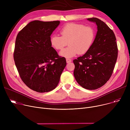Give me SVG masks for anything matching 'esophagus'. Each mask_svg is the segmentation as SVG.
Segmentation results:
<instances>
[{
  "instance_id": "esophagus-1",
  "label": "esophagus",
  "mask_w": 130,
  "mask_h": 130,
  "mask_svg": "<svg viewBox=\"0 0 130 130\" xmlns=\"http://www.w3.org/2000/svg\"><path fill=\"white\" fill-rule=\"evenodd\" d=\"M71 61H72V60L71 59H69V58H67L66 59V62H67V63H71Z\"/></svg>"
}]
</instances>
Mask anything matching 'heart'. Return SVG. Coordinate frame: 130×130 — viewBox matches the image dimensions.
Segmentation results:
<instances>
[{
  "label": "heart",
  "instance_id": "heart-1",
  "mask_svg": "<svg viewBox=\"0 0 130 130\" xmlns=\"http://www.w3.org/2000/svg\"><path fill=\"white\" fill-rule=\"evenodd\" d=\"M60 33L61 36H51V44L55 49L60 50L68 43L69 46L59 52L60 55L65 58L86 53L91 48L95 37V30L92 27L75 23L65 25L60 30Z\"/></svg>",
  "mask_w": 130,
  "mask_h": 130
}]
</instances>
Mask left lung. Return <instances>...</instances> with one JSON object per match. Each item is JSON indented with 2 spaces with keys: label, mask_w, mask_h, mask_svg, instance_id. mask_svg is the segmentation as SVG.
<instances>
[{
  "label": "left lung",
  "mask_w": 130,
  "mask_h": 130,
  "mask_svg": "<svg viewBox=\"0 0 130 130\" xmlns=\"http://www.w3.org/2000/svg\"><path fill=\"white\" fill-rule=\"evenodd\" d=\"M87 19L96 24L98 31L90 50L73 60L74 75L82 87L93 90L103 86L111 77L118 50L114 33L104 22L95 17Z\"/></svg>",
  "instance_id": "obj_1"
}]
</instances>
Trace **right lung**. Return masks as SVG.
Instances as JSON below:
<instances>
[{
  "label": "right lung",
  "mask_w": 130,
  "mask_h": 130,
  "mask_svg": "<svg viewBox=\"0 0 130 130\" xmlns=\"http://www.w3.org/2000/svg\"><path fill=\"white\" fill-rule=\"evenodd\" d=\"M59 21L34 20L17 36L13 59L20 78L31 90L48 92L58 84L66 65L51 44V35Z\"/></svg>",
  "instance_id": "obj_1"
}]
</instances>
